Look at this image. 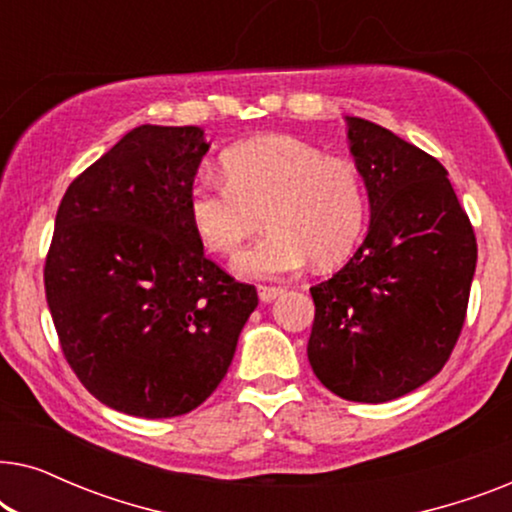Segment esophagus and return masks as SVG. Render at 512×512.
<instances>
[{"mask_svg":"<svg viewBox=\"0 0 512 512\" xmlns=\"http://www.w3.org/2000/svg\"><path fill=\"white\" fill-rule=\"evenodd\" d=\"M282 293H284L282 286H261V289H258V296H261L263 303H272V300L282 296Z\"/></svg>","mask_w":512,"mask_h":512,"instance_id":"1","label":"esophagus"}]
</instances>
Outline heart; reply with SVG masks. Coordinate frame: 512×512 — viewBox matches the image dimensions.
I'll list each match as a JSON object with an SVG mask.
<instances>
[{
	"mask_svg": "<svg viewBox=\"0 0 512 512\" xmlns=\"http://www.w3.org/2000/svg\"><path fill=\"white\" fill-rule=\"evenodd\" d=\"M226 179L200 177L188 193V214L209 251L233 256L261 228L270 233L235 258L237 275L275 279L312 261L331 268L361 242L368 191L352 160L328 158L291 135H261L221 158Z\"/></svg>",
	"mask_w": 512,
	"mask_h": 512,
	"instance_id": "obj_1",
	"label": "heart"
}]
</instances>
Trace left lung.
Listing matches in <instances>:
<instances>
[{
    "instance_id": "8db88e82",
    "label": "left lung",
    "mask_w": 512,
    "mask_h": 512,
    "mask_svg": "<svg viewBox=\"0 0 512 512\" xmlns=\"http://www.w3.org/2000/svg\"><path fill=\"white\" fill-rule=\"evenodd\" d=\"M349 151L370 200L366 240L312 286L307 359L335 396L384 403L443 370L466 319L478 261L447 170L394 132L347 116Z\"/></svg>"
}]
</instances>
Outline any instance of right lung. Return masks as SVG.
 Instances as JSON below:
<instances>
[{"label": "right lung", "instance_id": "1", "mask_svg": "<svg viewBox=\"0 0 512 512\" xmlns=\"http://www.w3.org/2000/svg\"><path fill=\"white\" fill-rule=\"evenodd\" d=\"M205 130L139 125L69 184L44 284L62 354L125 415L179 417L226 377L258 296L202 251L188 193Z\"/></svg>", "mask_w": 512, "mask_h": 512}]
</instances>
